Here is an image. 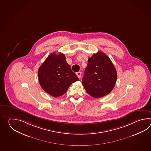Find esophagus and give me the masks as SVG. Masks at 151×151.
<instances>
[{
  "label": "esophagus",
  "mask_w": 151,
  "mask_h": 151,
  "mask_svg": "<svg viewBox=\"0 0 151 151\" xmlns=\"http://www.w3.org/2000/svg\"><path fill=\"white\" fill-rule=\"evenodd\" d=\"M76 74H77V76H78V77L79 78H80V77H81V72H77V73H76Z\"/></svg>",
  "instance_id": "esophagus-1"
}]
</instances>
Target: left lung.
Listing matches in <instances>:
<instances>
[{
    "instance_id": "left-lung-1",
    "label": "left lung",
    "mask_w": 151,
    "mask_h": 151,
    "mask_svg": "<svg viewBox=\"0 0 151 151\" xmlns=\"http://www.w3.org/2000/svg\"><path fill=\"white\" fill-rule=\"evenodd\" d=\"M117 79L116 68L109 57L98 52L88 59L82 83L91 96L99 98L112 91Z\"/></svg>"
}]
</instances>
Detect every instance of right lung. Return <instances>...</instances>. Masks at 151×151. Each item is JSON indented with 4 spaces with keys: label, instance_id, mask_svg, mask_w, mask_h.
<instances>
[{
    "label": "right lung",
    "instance_id": "add662e5",
    "mask_svg": "<svg viewBox=\"0 0 151 151\" xmlns=\"http://www.w3.org/2000/svg\"><path fill=\"white\" fill-rule=\"evenodd\" d=\"M38 74L42 88L54 97L64 94L71 84L79 80L61 53L49 55L39 68Z\"/></svg>",
    "mask_w": 151,
    "mask_h": 151
}]
</instances>
